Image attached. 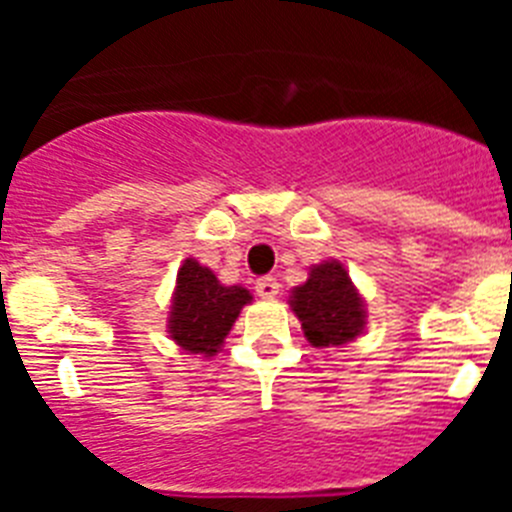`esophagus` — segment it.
<instances>
[{"instance_id":"34e87169","label":"esophagus","mask_w":512,"mask_h":512,"mask_svg":"<svg viewBox=\"0 0 512 512\" xmlns=\"http://www.w3.org/2000/svg\"><path fill=\"white\" fill-rule=\"evenodd\" d=\"M256 292H259V297H264V300L277 297L279 295V279L277 277H261L259 282H256Z\"/></svg>"}]
</instances>
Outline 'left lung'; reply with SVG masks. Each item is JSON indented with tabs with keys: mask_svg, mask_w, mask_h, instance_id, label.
Wrapping results in <instances>:
<instances>
[{
	"mask_svg": "<svg viewBox=\"0 0 512 512\" xmlns=\"http://www.w3.org/2000/svg\"><path fill=\"white\" fill-rule=\"evenodd\" d=\"M289 305L312 346H343L364 330V302L338 261H325L292 289Z\"/></svg>",
	"mask_w": 512,
	"mask_h": 512,
	"instance_id": "8db88e82",
	"label": "left lung"
}]
</instances>
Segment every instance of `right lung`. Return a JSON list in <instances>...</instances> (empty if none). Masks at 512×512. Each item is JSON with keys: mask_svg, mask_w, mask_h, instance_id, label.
Masks as SVG:
<instances>
[{"mask_svg": "<svg viewBox=\"0 0 512 512\" xmlns=\"http://www.w3.org/2000/svg\"><path fill=\"white\" fill-rule=\"evenodd\" d=\"M246 302H251L248 289L223 287L207 266L187 259L176 274L169 318L171 338L189 354L212 356Z\"/></svg>", "mask_w": 512, "mask_h": 512, "instance_id": "right-lung-1", "label": "right lung"}]
</instances>
